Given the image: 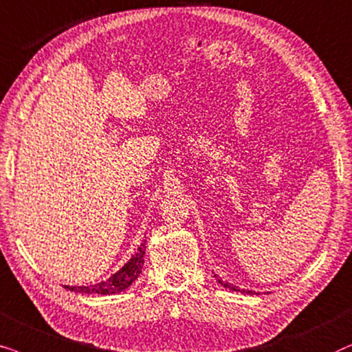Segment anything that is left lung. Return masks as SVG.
<instances>
[{
  "label": "left lung",
  "instance_id": "left-lung-1",
  "mask_svg": "<svg viewBox=\"0 0 352 352\" xmlns=\"http://www.w3.org/2000/svg\"><path fill=\"white\" fill-rule=\"evenodd\" d=\"M215 277H217V275H215ZM217 282L222 285L223 288H228V289H232V292H238V293H248V294H252V292L251 289H241V288H238V287H235V285L233 283H228V282H223V280H220V278H217Z\"/></svg>",
  "mask_w": 352,
  "mask_h": 352
}]
</instances>
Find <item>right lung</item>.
I'll use <instances>...</instances> for the list:
<instances>
[{
	"label": "right lung",
	"mask_w": 352,
	"mask_h": 352,
	"mask_svg": "<svg viewBox=\"0 0 352 352\" xmlns=\"http://www.w3.org/2000/svg\"><path fill=\"white\" fill-rule=\"evenodd\" d=\"M144 251H146V240H143L137 252L107 280H102V282L96 285H85V287H65V289L83 294H114L124 292L142 274L144 264Z\"/></svg>",
	"instance_id": "add662e5"
}]
</instances>
